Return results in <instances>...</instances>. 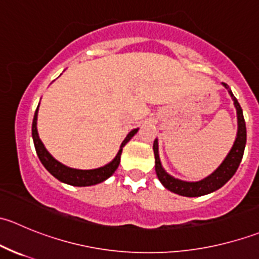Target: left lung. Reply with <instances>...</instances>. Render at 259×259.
<instances>
[{
  "mask_svg": "<svg viewBox=\"0 0 259 259\" xmlns=\"http://www.w3.org/2000/svg\"><path fill=\"white\" fill-rule=\"evenodd\" d=\"M223 86L226 89H228V93L231 94L232 99H233L234 101V106H236L237 109V117H238V133H237L236 142H234L233 146H232L229 154L227 155V158L224 159L223 163L219 165V168L217 169L213 174H210L209 177L200 180V182H195V183L183 182V180L173 178V177L169 176L168 173H165V170L161 168L160 159H159V154H158V140L156 139L154 140L153 149H154V155H155L156 176H158V179L160 180L161 184H163L166 189L176 193V194L184 195V197H200V195H204V194H208V193L214 192V190L223 187V185L234 176V173H236L237 169H238L239 164H241L243 153H244L245 142H247L245 121H244V117H243L242 108L241 105H239L238 100L236 99V96L232 94L231 89H229V86L227 85L226 82H223Z\"/></svg>",
  "mask_w": 259,
  "mask_h": 259,
  "instance_id": "1",
  "label": "left lung"
}]
</instances>
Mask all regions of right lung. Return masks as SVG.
I'll return each instance as SVG.
<instances>
[{
    "mask_svg": "<svg viewBox=\"0 0 259 259\" xmlns=\"http://www.w3.org/2000/svg\"><path fill=\"white\" fill-rule=\"evenodd\" d=\"M37 111L38 106L35 111V116H33L32 121V138H33V144H35L36 153H37L38 159L41 160V163L44 164L46 169L55 177L60 180V182H64L66 184L75 185V187H89V185L98 184V183L104 182L105 179H108L109 177H111L114 174V171L116 170L117 166L120 164V156H121L122 146L126 144L135 134H137L138 129L132 130V132L127 134V137L125 138L124 142L121 143L120 146V150L117 153V155L115 156V159L111 163L106 164L105 166H101L98 169H91V170H79V169H72L69 166L64 165V164L59 163L56 159L52 158L50 155V153L45 149L42 142L40 140L37 134Z\"/></svg>",
    "mask_w": 259,
    "mask_h": 259,
    "instance_id": "obj_1",
    "label": "right lung"
}]
</instances>
